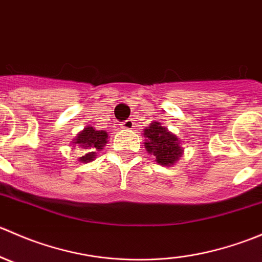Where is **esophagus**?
Wrapping results in <instances>:
<instances>
[{"label": "esophagus", "mask_w": 262, "mask_h": 262, "mask_svg": "<svg viewBox=\"0 0 262 262\" xmlns=\"http://www.w3.org/2000/svg\"><path fill=\"white\" fill-rule=\"evenodd\" d=\"M133 126H134V121L132 120V119H128V120H125L123 124H121V128L126 129V130H130V129H133Z\"/></svg>", "instance_id": "obj_1"}]
</instances>
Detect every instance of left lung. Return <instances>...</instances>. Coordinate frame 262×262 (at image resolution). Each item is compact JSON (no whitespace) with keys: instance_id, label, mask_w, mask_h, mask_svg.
<instances>
[{"instance_id":"obj_1","label":"left lung","mask_w":262,"mask_h":262,"mask_svg":"<svg viewBox=\"0 0 262 262\" xmlns=\"http://www.w3.org/2000/svg\"><path fill=\"white\" fill-rule=\"evenodd\" d=\"M147 141L144 147L148 155L156 157V162L163 166L175 165L184 153L181 147V139L168 132L167 128L161 125L158 121H153L143 130Z\"/></svg>"}]
</instances>
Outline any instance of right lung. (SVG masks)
I'll return each mask as SVG.
<instances>
[{"label":"right lung","instance_id":"right-lung-1","mask_svg":"<svg viewBox=\"0 0 262 262\" xmlns=\"http://www.w3.org/2000/svg\"><path fill=\"white\" fill-rule=\"evenodd\" d=\"M107 133L104 130H96L92 126H86L80 134L73 141V144L78 146L81 149H86L82 157H80V162H91L96 158L97 150H101L102 147L107 142Z\"/></svg>","mask_w":262,"mask_h":262}]
</instances>
